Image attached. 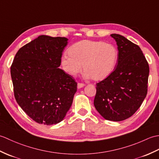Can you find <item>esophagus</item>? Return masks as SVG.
I'll use <instances>...</instances> for the list:
<instances>
[{
    "label": "esophagus",
    "mask_w": 159,
    "mask_h": 159,
    "mask_svg": "<svg viewBox=\"0 0 159 159\" xmlns=\"http://www.w3.org/2000/svg\"><path fill=\"white\" fill-rule=\"evenodd\" d=\"M84 86H85V84L82 83H78V85H77V87L79 89L82 88V87H83Z\"/></svg>",
    "instance_id": "34e87169"
}]
</instances>
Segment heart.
<instances>
[{
	"label": "heart",
	"mask_w": 159,
	"mask_h": 159,
	"mask_svg": "<svg viewBox=\"0 0 159 159\" xmlns=\"http://www.w3.org/2000/svg\"><path fill=\"white\" fill-rule=\"evenodd\" d=\"M69 55H63L61 64L64 72L75 76L82 70L85 76L96 81L102 80L113 73L118 60V51L114 45L102 41L81 40L70 47Z\"/></svg>",
	"instance_id": "obj_1"
}]
</instances>
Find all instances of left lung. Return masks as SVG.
Returning a JSON list of instances; mask_svg holds the SVG:
<instances>
[{"mask_svg": "<svg viewBox=\"0 0 159 159\" xmlns=\"http://www.w3.org/2000/svg\"><path fill=\"white\" fill-rule=\"evenodd\" d=\"M118 49L113 73L96 84L93 104L104 119L120 121L131 117L148 93L149 65L139 46L119 34H111Z\"/></svg>", "mask_w": 159, "mask_h": 159, "instance_id": "left-lung-1", "label": "left lung"}]
</instances>
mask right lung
<instances>
[{
    "instance_id": "right-lung-1",
    "label": "right lung",
    "mask_w": 159,
    "mask_h": 159,
    "mask_svg": "<svg viewBox=\"0 0 159 159\" xmlns=\"http://www.w3.org/2000/svg\"><path fill=\"white\" fill-rule=\"evenodd\" d=\"M67 40L40 35L20 48L11 64L16 102L39 124L60 122L72 106L77 83L59 68Z\"/></svg>"
}]
</instances>
